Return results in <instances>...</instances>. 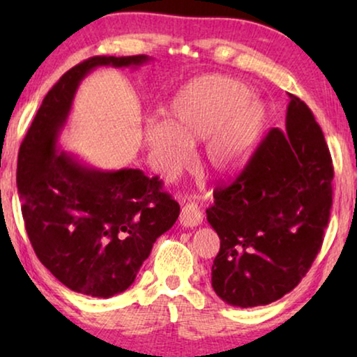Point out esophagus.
Listing matches in <instances>:
<instances>
[{"mask_svg": "<svg viewBox=\"0 0 357 357\" xmlns=\"http://www.w3.org/2000/svg\"><path fill=\"white\" fill-rule=\"evenodd\" d=\"M203 222V213L199 211L198 204L187 203L180 211V224L185 227H197Z\"/></svg>", "mask_w": 357, "mask_h": 357, "instance_id": "esophagus-1", "label": "esophagus"}]
</instances>
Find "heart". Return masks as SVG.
I'll return each instance as SVG.
<instances>
[{
  "mask_svg": "<svg viewBox=\"0 0 357 357\" xmlns=\"http://www.w3.org/2000/svg\"><path fill=\"white\" fill-rule=\"evenodd\" d=\"M266 119V105L247 84L221 75L199 76L170 100L167 121L144 125L143 144L151 167L164 178L182 172L192 160V146L204 139L209 167L227 172L255 149Z\"/></svg>",
  "mask_w": 357,
  "mask_h": 357,
  "instance_id": "1",
  "label": "heart"
}]
</instances>
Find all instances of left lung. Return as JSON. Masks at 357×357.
<instances>
[{
	"instance_id": "left-lung-1",
	"label": "left lung",
	"mask_w": 357,
	"mask_h": 357,
	"mask_svg": "<svg viewBox=\"0 0 357 357\" xmlns=\"http://www.w3.org/2000/svg\"><path fill=\"white\" fill-rule=\"evenodd\" d=\"M286 131L273 128L206 209L221 238L211 284L227 304H271L299 284L324 242L333 164L312 110L289 94Z\"/></svg>"
}]
</instances>
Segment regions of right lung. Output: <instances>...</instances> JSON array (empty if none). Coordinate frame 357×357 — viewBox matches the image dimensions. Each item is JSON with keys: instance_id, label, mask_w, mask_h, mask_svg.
<instances>
[{"instance_id": "obj_1", "label": "right lung", "mask_w": 357, "mask_h": 357, "mask_svg": "<svg viewBox=\"0 0 357 357\" xmlns=\"http://www.w3.org/2000/svg\"><path fill=\"white\" fill-rule=\"evenodd\" d=\"M148 55L92 56L60 77L17 155L22 218L42 265L71 291L112 297L133 284L178 203L139 169L99 170L56 148L79 82L97 66L136 68Z\"/></svg>"}]
</instances>
